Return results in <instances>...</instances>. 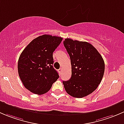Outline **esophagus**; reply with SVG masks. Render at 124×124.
I'll list each match as a JSON object with an SVG mask.
<instances>
[{
  "mask_svg": "<svg viewBox=\"0 0 124 124\" xmlns=\"http://www.w3.org/2000/svg\"><path fill=\"white\" fill-rule=\"evenodd\" d=\"M58 71H59V72L60 74H61L62 72V68H59V69L58 70Z\"/></svg>",
  "mask_w": 124,
  "mask_h": 124,
  "instance_id": "34e87169",
  "label": "esophagus"
}]
</instances>
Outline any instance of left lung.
I'll return each instance as SVG.
<instances>
[{
    "mask_svg": "<svg viewBox=\"0 0 124 124\" xmlns=\"http://www.w3.org/2000/svg\"><path fill=\"white\" fill-rule=\"evenodd\" d=\"M63 45L70 55L71 77L63 81L66 92L75 98H83L97 88L103 77L105 65L97 50L87 42L67 38Z\"/></svg>",
    "mask_w": 124,
    "mask_h": 124,
    "instance_id": "left-lung-1",
    "label": "left lung"
}]
</instances>
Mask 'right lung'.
Returning <instances> with one entry per match:
<instances>
[{
  "instance_id": "right-lung-1",
  "label": "right lung",
  "mask_w": 124,
  "mask_h": 124,
  "mask_svg": "<svg viewBox=\"0 0 124 124\" xmlns=\"http://www.w3.org/2000/svg\"><path fill=\"white\" fill-rule=\"evenodd\" d=\"M62 39L50 35L39 36L21 53L18 61V75L24 86L32 93H46L59 77L53 67V53Z\"/></svg>"
}]
</instances>
